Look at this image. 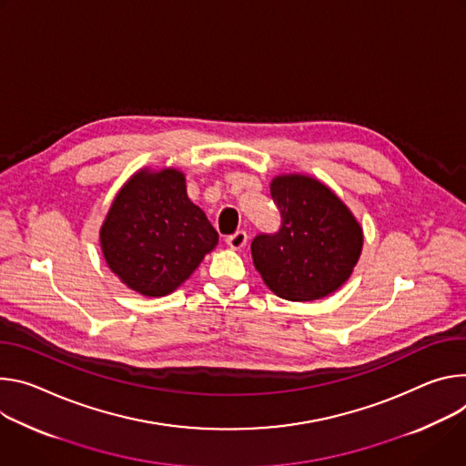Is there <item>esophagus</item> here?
<instances>
[{
    "label": "esophagus",
    "mask_w": 466,
    "mask_h": 466,
    "mask_svg": "<svg viewBox=\"0 0 466 466\" xmlns=\"http://www.w3.org/2000/svg\"><path fill=\"white\" fill-rule=\"evenodd\" d=\"M226 242H228V246H229L231 249H242V248L246 246V242H248V233L240 229V231L233 233V235H229V237L226 238Z\"/></svg>",
    "instance_id": "34e87169"
}]
</instances>
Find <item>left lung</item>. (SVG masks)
Returning a JSON list of instances; mask_svg holds the SVG:
<instances>
[{
  "label": "left lung",
  "mask_w": 466,
  "mask_h": 466,
  "mask_svg": "<svg viewBox=\"0 0 466 466\" xmlns=\"http://www.w3.org/2000/svg\"><path fill=\"white\" fill-rule=\"evenodd\" d=\"M270 194L281 213V229L251 242V259L265 285L289 301L322 299L351 276L363 228L350 207L320 179L279 174Z\"/></svg>",
  "instance_id": "1"
}]
</instances>
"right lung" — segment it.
I'll return each instance as SVG.
<instances>
[{
	"instance_id": "add662e5",
	"label": "right lung",
	"mask_w": 466,
	"mask_h": 466,
	"mask_svg": "<svg viewBox=\"0 0 466 466\" xmlns=\"http://www.w3.org/2000/svg\"><path fill=\"white\" fill-rule=\"evenodd\" d=\"M218 244V233L187 194L177 168H140L115 196L99 228L111 272L131 290L174 292Z\"/></svg>"
}]
</instances>
